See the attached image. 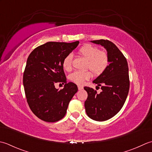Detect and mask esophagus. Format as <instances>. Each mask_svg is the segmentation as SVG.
<instances>
[{"mask_svg":"<svg viewBox=\"0 0 152 152\" xmlns=\"http://www.w3.org/2000/svg\"><path fill=\"white\" fill-rule=\"evenodd\" d=\"M78 89L79 90H82V89H83V86H81V85H78Z\"/></svg>","mask_w":152,"mask_h":152,"instance_id":"esophagus-1","label":"esophagus"}]
</instances>
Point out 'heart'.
<instances>
[{
  "label": "heart",
  "mask_w": 152,
  "mask_h": 152,
  "mask_svg": "<svg viewBox=\"0 0 152 152\" xmlns=\"http://www.w3.org/2000/svg\"><path fill=\"white\" fill-rule=\"evenodd\" d=\"M79 54L87 60L86 68L89 69L95 75H100L106 69L109 65V57L106 52L100 51L99 48L91 45H85L79 49ZM73 55L66 56L63 60V67L65 70L72 69ZM91 77L90 72L77 71L70 74L69 79L77 85H83L85 80Z\"/></svg>",
  "instance_id": "obj_1"
}]
</instances>
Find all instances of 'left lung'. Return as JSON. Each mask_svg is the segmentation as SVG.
<instances>
[{
	"instance_id": "obj_1",
	"label": "left lung",
	"mask_w": 152,
	"mask_h": 152,
	"mask_svg": "<svg viewBox=\"0 0 152 152\" xmlns=\"http://www.w3.org/2000/svg\"><path fill=\"white\" fill-rule=\"evenodd\" d=\"M91 42L104 46L109 57V65L93 80V83L101 86L100 93L92 88L84 87L88 94L85 107L90 118L104 121L115 116L125 104L130 85L129 67L126 59L112 42L104 39Z\"/></svg>"
}]
</instances>
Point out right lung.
I'll list each match as a JSON object with an SVG mask.
<instances>
[{
  "label": "right lung",
  "mask_w": 152,
  "mask_h": 152,
  "mask_svg": "<svg viewBox=\"0 0 152 152\" xmlns=\"http://www.w3.org/2000/svg\"><path fill=\"white\" fill-rule=\"evenodd\" d=\"M79 42H48L38 46L27 58L23 77L27 102L35 115L46 122H56L66 113L69 102L78 91L75 83H67L63 60ZM57 82L64 85L59 91Z\"/></svg>",
  "instance_id": "1"
}]
</instances>
